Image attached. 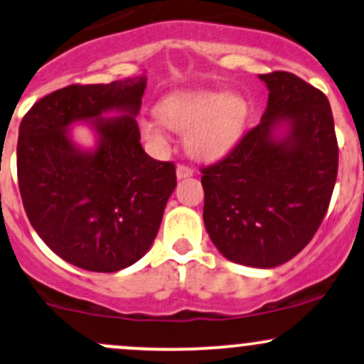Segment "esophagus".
Masks as SVG:
<instances>
[{"label": "esophagus", "mask_w": 364, "mask_h": 364, "mask_svg": "<svg viewBox=\"0 0 364 364\" xmlns=\"http://www.w3.org/2000/svg\"><path fill=\"white\" fill-rule=\"evenodd\" d=\"M191 174H193V169L188 166H183V164H179V166L176 167V178L178 179H186V178H190Z\"/></svg>", "instance_id": "1"}]
</instances>
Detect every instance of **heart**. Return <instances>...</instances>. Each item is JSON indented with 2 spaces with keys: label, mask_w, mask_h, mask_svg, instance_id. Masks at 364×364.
Returning <instances> with one entry per match:
<instances>
[{
  "label": "heart",
  "mask_w": 364,
  "mask_h": 364,
  "mask_svg": "<svg viewBox=\"0 0 364 364\" xmlns=\"http://www.w3.org/2000/svg\"><path fill=\"white\" fill-rule=\"evenodd\" d=\"M159 117H145L139 127L155 149H166L167 127L185 131L190 155L200 161H218L240 141L250 119V105L238 93L214 90L176 91L157 103Z\"/></svg>",
  "instance_id": "b5f03b06"
}]
</instances>
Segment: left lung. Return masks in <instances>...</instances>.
I'll list each match as a JSON object with an SVG mask.
<instances>
[{
	"mask_svg": "<svg viewBox=\"0 0 364 364\" xmlns=\"http://www.w3.org/2000/svg\"><path fill=\"white\" fill-rule=\"evenodd\" d=\"M259 79L269 91L261 122L202 169L203 225L231 262L269 269L295 257L321 225L338 146L321 91L290 72Z\"/></svg>",
	"mask_w": 364,
	"mask_h": 364,
	"instance_id": "obj_1",
	"label": "left lung"
}]
</instances>
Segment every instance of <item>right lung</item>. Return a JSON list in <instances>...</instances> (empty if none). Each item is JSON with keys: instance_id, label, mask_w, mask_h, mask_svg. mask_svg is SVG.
Instances as JSON below:
<instances>
[{"instance_id": "right-lung-1", "label": "right lung", "mask_w": 364, "mask_h": 364, "mask_svg": "<svg viewBox=\"0 0 364 364\" xmlns=\"http://www.w3.org/2000/svg\"><path fill=\"white\" fill-rule=\"evenodd\" d=\"M146 75L72 85L34 103L20 122L18 188L27 218L63 261L95 273L134 264L154 243L176 188L171 162L149 157L136 115ZM86 123L94 145L71 127Z\"/></svg>"}]
</instances>
